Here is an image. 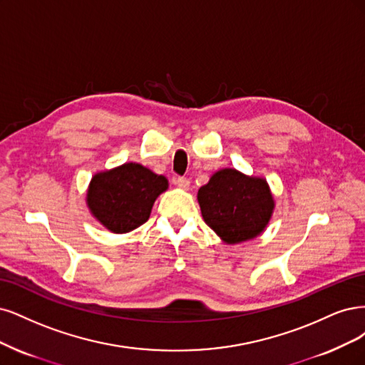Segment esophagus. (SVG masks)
<instances>
[{
	"label": "esophagus",
	"instance_id": "esophagus-1",
	"mask_svg": "<svg viewBox=\"0 0 365 365\" xmlns=\"http://www.w3.org/2000/svg\"><path fill=\"white\" fill-rule=\"evenodd\" d=\"M175 185H178L180 190H190V180L186 178H178L175 179Z\"/></svg>",
	"mask_w": 365,
	"mask_h": 365
}]
</instances>
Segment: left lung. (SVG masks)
<instances>
[{"label":"left lung","mask_w":365,"mask_h":365,"mask_svg":"<svg viewBox=\"0 0 365 365\" xmlns=\"http://www.w3.org/2000/svg\"><path fill=\"white\" fill-rule=\"evenodd\" d=\"M197 198L205 222L226 244L259 237L274 209L267 180L250 178L235 168L212 174L198 190Z\"/></svg>","instance_id":"obj_1"}]
</instances>
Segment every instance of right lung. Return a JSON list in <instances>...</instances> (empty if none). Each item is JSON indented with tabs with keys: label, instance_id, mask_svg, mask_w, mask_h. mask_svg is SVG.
Instances as JSON below:
<instances>
[{
	"label": "right lung",
	"instance_id": "add662e5",
	"mask_svg": "<svg viewBox=\"0 0 365 365\" xmlns=\"http://www.w3.org/2000/svg\"><path fill=\"white\" fill-rule=\"evenodd\" d=\"M168 190L163 175L136 162L93 175L86 194L91 214L113 233H127L150 218L156 198Z\"/></svg>",
	"mask_w": 365,
	"mask_h": 365
}]
</instances>
